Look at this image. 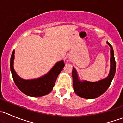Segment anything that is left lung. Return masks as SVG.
<instances>
[{
	"instance_id": "obj_1",
	"label": "left lung",
	"mask_w": 123,
	"mask_h": 123,
	"mask_svg": "<svg viewBox=\"0 0 123 123\" xmlns=\"http://www.w3.org/2000/svg\"><path fill=\"white\" fill-rule=\"evenodd\" d=\"M106 43L111 48L110 71L107 77L96 82H89L85 80L83 81H80L77 73L75 68L73 67L72 71L73 88L75 93L80 97L89 99L96 98L106 92L112 82V79L115 75L116 64L113 48L108 42H106Z\"/></svg>"
}]
</instances>
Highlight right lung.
Segmentation results:
<instances>
[{"label":"right lung","mask_w":123,"mask_h":123,"mask_svg":"<svg viewBox=\"0 0 123 123\" xmlns=\"http://www.w3.org/2000/svg\"><path fill=\"white\" fill-rule=\"evenodd\" d=\"M15 51L12 52L10 68L13 80L18 89L25 95L32 97H40L49 94L53 89L59 73L65 66L64 61L58 62L46 74L41 77L24 80L18 76L13 68Z\"/></svg>","instance_id":"add662e5"}]
</instances>
